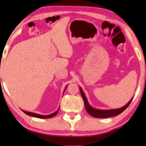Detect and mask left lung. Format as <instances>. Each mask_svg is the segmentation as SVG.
Instances as JSON below:
<instances>
[{"label":"left lung","mask_w":146,"mask_h":146,"mask_svg":"<svg viewBox=\"0 0 146 146\" xmlns=\"http://www.w3.org/2000/svg\"><path fill=\"white\" fill-rule=\"evenodd\" d=\"M79 88H80V91L83 100L84 102V106L87 112L90 115H91L92 116L97 117V118H104V117H113V116H115V115H119V113L123 112V111H124L127 107H128L129 104L131 103V100H132L133 98H131L130 100H129L128 102L124 106L121 107L120 108L111 109V110L97 109V108H93L92 106H91L90 104L88 102V101L87 98L85 94L83 92L82 88L80 86H79Z\"/></svg>","instance_id":"1"}]
</instances>
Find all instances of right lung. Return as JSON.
Returning <instances> with one entry per match:
<instances>
[{
    "instance_id": "1",
    "label": "right lung",
    "mask_w": 146,
    "mask_h": 146,
    "mask_svg": "<svg viewBox=\"0 0 146 146\" xmlns=\"http://www.w3.org/2000/svg\"><path fill=\"white\" fill-rule=\"evenodd\" d=\"M68 86H66V87L64 89V93L65 92V90L66 89ZM59 108L60 107L58 108V109L56 111H54V112L51 113V114H49V115H41V114H38V113H34V112H30V111H25V110H23V111L24 113H25L26 114L28 115H30V116H33V117H38V118H42V119H46V118H50V117H52L56 115L58 113V111L59 110Z\"/></svg>"
}]
</instances>
